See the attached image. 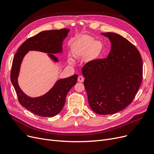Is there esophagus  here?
Instances as JSON below:
<instances>
[{"mask_svg":"<svg viewBox=\"0 0 154 154\" xmlns=\"http://www.w3.org/2000/svg\"><path fill=\"white\" fill-rule=\"evenodd\" d=\"M78 81L79 82H83L84 81V78H83L82 76H79L78 78Z\"/></svg>","mask_w":154,"mask_h":154,"instance_id":"esophagus-1","label":"esophagus"}]
</instances>
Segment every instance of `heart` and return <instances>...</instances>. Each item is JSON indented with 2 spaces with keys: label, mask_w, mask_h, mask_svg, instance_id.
I'll use <instances>...</instances> for the list:
<instances>
[{
  "label": "heart",
  "mask_w": 154,
  "mask_h": 154,
  "mask_svg": "<svg viewBox=\"0 0 154 154\" xmlns=\"http://www.w3.org/2000/svg\"><path fill=\"white\" fill-rule=\"evenodd\" d=\"M102 47L103 45L100 41H95L92 36L84 35L80 37L74 42L72 46V51L76 56L82 57L89 50L92 54L99 53L102 49ZM69 62L74 63V61L72 58H69Z\"/></svg>",
  "instance_id": "heart-1"
}]
</instances>
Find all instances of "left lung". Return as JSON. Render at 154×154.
<instances>
[{
    "mask_svg": "<svg viewBox=\"0 0 154 154\" xmlns=\"http://www.w3.org/2000/svg\"><path fill=\"white\" fill-rule=\"evenodd\" d=\"M111 49L107 58L92 60L82 68L88 104L96 114L123 110L136 96L143 76V62L136 48L115 32H102Z\"/></svg>",
    "mask_w": 154,
    "mask_h": 154,
    "instance_id": "obj_1",
    "label": "left lung"
}]
</instances>
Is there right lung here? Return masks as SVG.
<instances>
[{"mask_svg":"<svg viewBox=\"0 0 154 154\" xmlns=\"http://www.w3.org/2000/svg\"><path fill=\"white\" fill-rule=\"evenodd\" d=\"M70 29H62L44 31L32 36L18 48L13 58L11 81L17 92L19 103L32 113L41 117H53L60 112L66 102L67 93L76 85L78 75L58 79L51 89L42 96L32 97L23 92L18 83L20 66L26 54L30 51L48 53L54 63H58L55 54L63 53V43Z\"/></svg>","mask_w":154,"mask_h":154,"instance_id":"1","label":"right lung"}]
</instances>
